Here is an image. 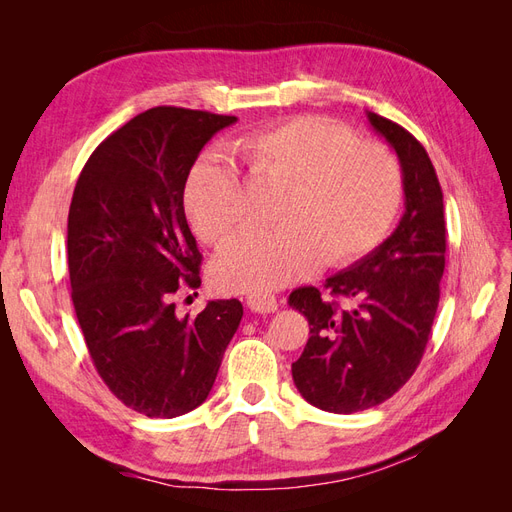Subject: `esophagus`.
<instances>
[{
  "instance_id": "1",
  "label": "esophagus",
  "mask_w": 512,
  "mask_h": 512,
  "mask_svg": "<svg viewBox=\"0 0 512 512\" xmlns=\"http://www.w3.org/2000/svg\"><path fill=\"white\" fill-rule=\"evenodd\" d=\"M247 307L256 314H271L277 309V299L273 294H250L247 297Z\"/></svg>"
}]
</instances>
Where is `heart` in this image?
Segmentation results:
<instances>
[{
  "label": "heart",
  "mask_w": 512,
  "mask_h": 512,
  "mask_svg": "<svg viewBox=\"0 0 512 512\" xmlns=\"http://www.w3.org/2000/svg\"><path fill=\"white\" fill-rule=\"evenodd\" d=\"M254 181L277 190L267 235L241 237L211 267L215 288L265 294L312 275L320 262L344 267L382 241L401 203V166L376 141H356L339 123L299 115L239 136L230 145ZM183 209L196 235L220 245L241 224L235 168L205 153L188 170Z\"/></svg>",
  "instance_id": "b5f03b06"
}]
</instances>
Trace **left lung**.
<instances>
[{
    "mask_svg": "<svg viewBox=\"0 0 512 512\" xmlns=\"http://www.w3.org/2000/svg\"><path fill=\"white\" fill-rule=\"evenodd\" d=\"M367 119L395 149L404 173L406 211L393 235L346 271L327 294L292 290L290 307L309 322L292 380L309 404L333 414L374 408L416 371L438 312L446 228L442 188L425 147L376 113Z\"/></svg>",
    "mask_w": 512,
    "mask_h": 512,
    "instance_id": "1",
    "label": "left lung"
}]
</instances>
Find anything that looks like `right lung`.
Segmentation results:
<instances>
[{"label": "right lung", "instance_id": "1", "mask_svg": "<svg viewBox=\"0 0 512 512\" xmlns=\"http://www.w3.org/2000/svg\"><path fill=\"white\" fill-rule=\"evenodd\" d=\"M237 117L156 106L91 153L68 213L72 303L100 378L149 418L198 408L218 376L243 305L209 301L179 318L173 297L200 286L183 183L200 149Z\"/></svg>", "mask_w": 512, "mask_h": 512}]
</instances>
